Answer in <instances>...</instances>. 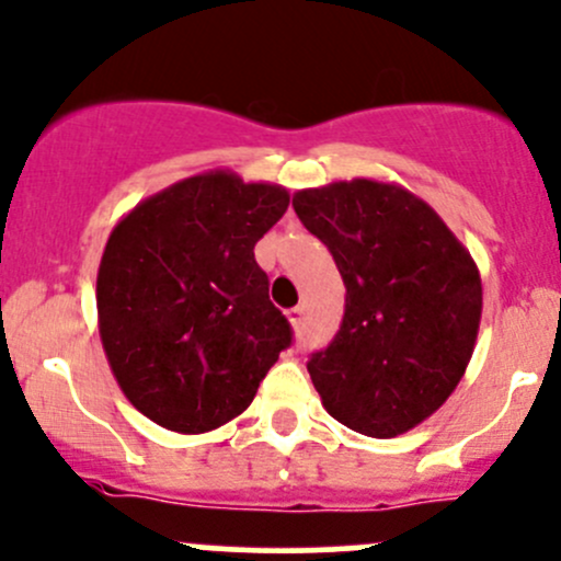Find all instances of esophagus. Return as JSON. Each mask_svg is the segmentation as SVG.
I'll list each match as a JSON object with an SVG mask.
<instances>
[{
    "label": "esophagus",
    "instance_id": "obj_1",
    "mask_svg": "<svg viewBox=\"0 0 561 561\" xmlns=\"http://www.w3.org/2000/svg\"><path fill=\"white\" fill-rule=\"evenodd\" d=\"M287 320L293 322V328H298L300 320H304V306H296V309L287 311Z\"/></svg>",
    "mask_w": 561,
    "mask_h": 561
}]
</instances>
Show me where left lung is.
<instances>
[{"mask_svg":"<svg viewBox=\"0 0 561 561\" xmlns=\"http://www.w3.org/2000/svg\"><path fill=\"white\" fill-rule=\"evenodd\" d=\"M293 209L346 285L339 333L306 363L322 405L370 438L416 427L446 403L473 355V257L433 206L389 182L309 187Z\"/></svg>","mask_w":561,"mask_h":561,"instance_id":"obj_1","label":"left lung"}]
</instances>
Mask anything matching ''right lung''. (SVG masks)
I'll use <instances>...</instances> for the list:
<instances>
[{"label":"right lung","instance_id":"right-lung-1","mask_svg":"<svg viewBox=\"0 0 561 561\" xmlns=\"http://www.w3.org/2000/svg\"><path fill=\"white\" fill-rule=\"evenodd\" d=\"M287 204L285 187L217 169L145 198L112 228L96 279L99 335L147 420L185 435L231 422L293 344L255 261Z\"/></svg>","mask_w":561,"mask_h":561}]
</instances>
